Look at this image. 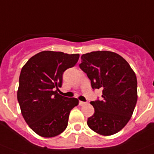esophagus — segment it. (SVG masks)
<instances>
[{"mask_svg":"<svg viewBox=\"0 0 154 154\" xmlns=\"http://www.w3.org/2000/svg\"><path fill=\"white\" fill-rule=\"evenodd\" d=\"M85 104H86V102H85V101H80V102H79V105H81V106H82V105H85Z\"/></svg>","mask_w":154,"mask_h":154,"instance_id":"esophagus-1","label":"esophagus"}]
</instances>
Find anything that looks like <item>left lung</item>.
<instances>
[{"label":"left lung","instance_id":"left-lung-1","mask_svg":"<svg viewBox=\"0 0 154 154\" xmlns=\"http://www.w3.org/2000/svg\"><path fill=\"white\" fill-rule=\"evenodd\" d=\"M80 68L93 90H102V99L91 101L94 113L88 125L98 134L110 136L130 119L137 101V80L129 64L113 52L95 51L81 56Z\"/></svg>","mask_w":154,"mask_h":154}]
</instances>
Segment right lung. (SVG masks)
I'll return each mask as SVG.
<instances>
[{"label": "right lung", "instance_id": "add662e5", "mask_svg": "<svg viewBox=\"0 0 154 154\" xmlns=\"http://www.w3.org/2000/svg\"><path fill=\"white\" fill-rule=\"evenodd\" d=\"M79 54L42 51L31 57L21 70L17 96L21 114L31 129L42 137L63 133L69 112L78 105L75 97L60 95L63 72L73 67Z\"/></svg>", "mask_w": 154, "mask_h": 154}]
</instances>
